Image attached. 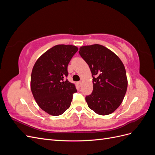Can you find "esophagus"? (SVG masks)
<instances>
[{"label": "esophagus", "instance_id": "1", "mask_svg": "<svg viewBox=\"0 0 155 155\" xmlns=\"http://www.w3.org/2000/svg\"><path fill=\"white\" fill-rule=\"evenodd\" d=\"M81 84H82V82L81 81H78V85L79 87H81Z\"/></svg>", "mask_w": 155, "mask_h": 155}]
</instances>
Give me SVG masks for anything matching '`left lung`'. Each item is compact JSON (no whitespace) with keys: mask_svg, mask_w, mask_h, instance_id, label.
I'll return each instance as SVG.
<instances>
[{"mask_svg":"<svg viewBox=\"0 0 155 155\" xmlns=\"http://www.w3.org/2000/svg\"><path fill=\"white\" fill-rule=\"evenodd\" d=\"M79 53L93 77V91L85 97L88 107L100 115L112 113L122 103L127 88L122 61L113 51L98 44L81 46Z\"/></svg>","mask_w":155,"mask_h":155,"instance_id":"obj_1","label":"left lung"}]
</instances>
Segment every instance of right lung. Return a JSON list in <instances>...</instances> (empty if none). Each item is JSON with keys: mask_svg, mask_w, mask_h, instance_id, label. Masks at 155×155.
I'll list each match as a JSON object with an SVG mask.
<instances>
[{"mask_svg": "<svg viewBox=\"0 0 155 155\" xmlns=\"http://www.w3.org/2000/svg\"><path fill=\"white\" fill-rule=\"evenodd\" d=\"M78 48L71 45H58L36 61L31 74L30 87L34 99L42 110L51 116L63 114L70 106L75 84L64 81L67 67Z\"/></svg>", "mask_w": 155, "mask_h": 155, "instance_id": "1", "label": "right lung"}]
</instances>
